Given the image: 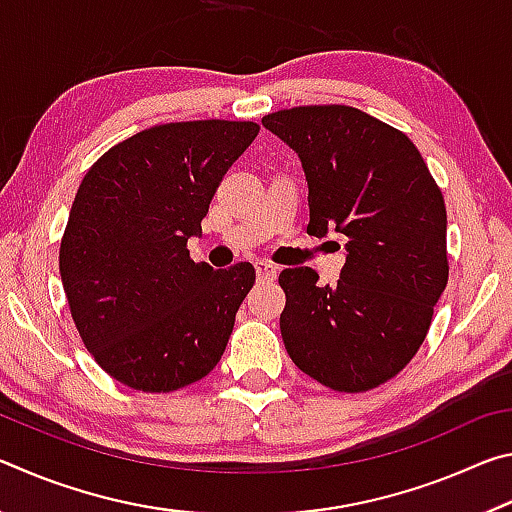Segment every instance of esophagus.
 <instances>
[{"mask_svg": "<svg viewBox=\"0 0 512 512\" xmlns=\"http://www.w3.org/2000/svg\"><path fill=\"white\" fill-rule=\"evenodd\" d=\"M255 271H257L259 280H275L277 273H280V268H277V266L271 264V262H266V259H257V262H255Z\"/></svg>", "mask_w": 512, "mask_h": 512, "instance_id": "34e87169", "label": "esophagus"}]
</instances>
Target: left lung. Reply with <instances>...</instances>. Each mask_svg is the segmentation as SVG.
I'll return each mask as SVG.
<instances>
[{
    "label": "left lung",
    "instance_id": "1",
    "mask_svg": "<svg viewBox=\"0 0 512 512\" xmlns=\"http://www.w3.org/2000/svg\"><path fill=\"white\" fill-rule=\"evenodd\" d=\"M262 126L300 158L309 235L348 237L334 287L309 266L280 273L284 348L323 386L368 391L413 359L447 287L443 194L409 137L357 108L280 110Z\"/></svg>",
    "mask_w": 512,
    "mask_h": 512
}]
</instances>
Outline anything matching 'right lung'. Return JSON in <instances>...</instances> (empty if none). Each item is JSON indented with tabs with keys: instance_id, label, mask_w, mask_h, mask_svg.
<instances>
[{
	"instance_id": "right-lung-1",
	"label": "right lung",
	"mask_w": 512,
	"mask_h": 512,
	"mask_svg": "<svg viewBox=\"0 0 512 512\" xmlns=\"http://www.w3.org/2000/svg\"><path fill=\"white\" fill-rule=\"evenodd\" d=\"M259 133L253 121L153 126L94 162L60 244V280L85 348L121 384L169 393L210 375L255 284L253 264L192 262L189 237Z\"/></svg>"
}]
</instances>
